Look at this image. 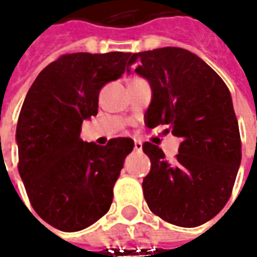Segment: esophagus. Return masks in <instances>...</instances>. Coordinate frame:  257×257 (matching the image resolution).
<instances>
[{
  "instance_id": "obj_1",
  "label": "esophagus",
  "mask_w": 257,
  "mask_h": 257,
  "mask_svg": "<svg viewBox=\"0 0 257 257\" xmlns=\"http://www.w3.org/2000/svg\"><path fill=\"white\" fill-rule=\"evenodd\" d=\"M142 149H143V144H142V142H140V140H136V142H134V150L140 152Z\"/></svg>"
}]
</instances>
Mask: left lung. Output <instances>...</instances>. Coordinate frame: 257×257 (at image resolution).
<instances>
[{
    "instance_id": "obj_1",
    "label": "left lung",
    "mask_w": 257,
    "mask_h": 257,
    "mask_svg": "<svg viewBox=\"0 0 257 257\" xmlns=\"http://www.w3.org/2000/svg\"><path fill=\"white\" fill-rule=\"evenodd\" d=\"M127 71L152 87L146 125L167 124V132L182 140L174 162L166 160L159 146L143 144L152 162L144 199L166 222L200 226L227 203L242 160L230 91L210 65L179 47L130 54Z\"/></svg>"
}]
</instances>
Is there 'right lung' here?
<instances>
[{"label":"right lung","mask_w":257,"mask_h":257,"mask_svg":"<svg viewBox=\"0 0 257 257\" xmlns=\"http://www.w3.org/2000/svg\"><path fill=\"white\" fill-rule=\"evenodd\" d=\"M130 53H74L48 64L25 95L15 140L18 172L38 216L63 232H78L108 212L113 187L134 142L107 146L80 139L98 111V93L120 78Z\"/></svg>","instance_id":"add662e5"}]
</instances>
